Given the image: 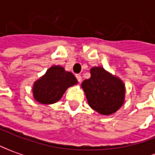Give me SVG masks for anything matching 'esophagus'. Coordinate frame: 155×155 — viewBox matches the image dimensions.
Masks as SVG:
<instances>
[{
    "mask_svg": "<svg viewBox=\"0 0 155 155\" xmlns=\"http://www.w3.org/2000/svg\"><path fill=\"white\" fill-rule=\"evenodd\" d=\"M76 78H77L78 83H81V82H82V77H81V75H79V74H77V75H76Z\"/></svg>",
    "mask_w": 155,
    "mask_h": 155,
    "instance_id": "1",
    "label": "esophagus"
}]
</instances>
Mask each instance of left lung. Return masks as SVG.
<instances>
[{
  "label": "left lung",
  "mask_w": 155,
  "mask_h": 155,
  "mask_svg": "<svg viewBox=\"0 0 155 155\" xmlns=\"http://www.w3.org/2000/svg\"><path fill=\"white\" fill-rule=\"evenodd\" d=\"M90 73L82 83L89 106L102 115L115 113L124 102L123 83L102 67H93Z\"/></svg>",
  "instance_id": "8db88e82"
}]
</instances>
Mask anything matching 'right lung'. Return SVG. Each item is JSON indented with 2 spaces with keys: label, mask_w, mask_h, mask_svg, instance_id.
Listing matches in <instances>:
<instances>
[{
  "label": "right lung",
  "mask_w": 155,
  "mask_h": 155,
  "mask_svg": "<svg viewBox=\"0 0 155 155\" xmlns=\"http://www.w3.org/2000/svg\"><path fill=\"white\" fill-rule=\"evenodd\" d=\"M77 83L78 81L71 72L66 71L60 66H54L35 83L34 97L41 104H53L62 97L68 87Z\"/></svg>",
  "instance_id": "1"
}]
</instances>
